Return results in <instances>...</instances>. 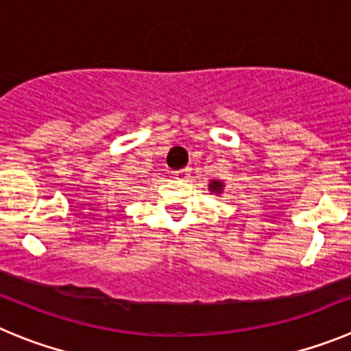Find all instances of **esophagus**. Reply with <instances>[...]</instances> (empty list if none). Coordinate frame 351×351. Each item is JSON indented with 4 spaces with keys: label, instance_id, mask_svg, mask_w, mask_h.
I'll use <instances>...</instances> for the list:
<instances>
[{
    "label": "esophagus",
    "instance_id": "1",
    "mask_svg": "<svg viewBox=\"0 0 351 351\" xmlns=\"http://www.w3.org/2000/svg\"><path fill=\"white\" fill-rule=\"evenodd\" d=\"M189 176H191V169H189V168L180 169V171H175V178L180 180V182H185V180H189Z\"/></svg>",
    "mask_w": 351,
    "mask_h": 351
}]
</instances>
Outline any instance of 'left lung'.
Segmentation results:
<instances>
[{"label": "left lung", "mask_w": 351, "mask_h": 351, "mask_svg": "<svg viewBox=\"0 0 351 351\" xmlns=\"http://www.w3.org/2000/svg\"><path fill=\"white\" fill-rule=\"evenodd\" d=\"M210 187V192H215V194H220L223 191V183L219 182V180H211V183L208 185Z\"/></svg>", "instance_id": "left-lung-1"}]
</instances>
